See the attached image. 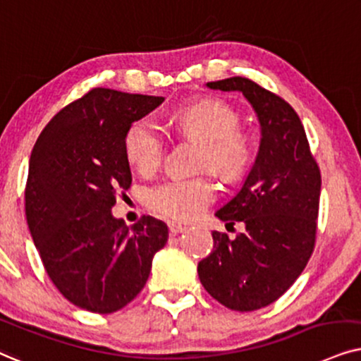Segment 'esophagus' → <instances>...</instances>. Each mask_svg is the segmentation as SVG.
I'll use <instances>...</instances> for the list:
<instances>
[{
	"mask_svg": "<svg viewBox=\"0 0 361 361\" xmlns=\"http://www.w3.org/2000/svg\"><path fill=\"white\" fill-rule=\"evenodd\" d=\"M168 229H170L171 236H176V234L183 233L186 228L183 224H178V223H173V221H170V223H168Z\"/></svg>",
	"mask_w": 361,
	"mask_h": 361,
	"instance_id": "obj_1",
	"label": "esophagus"
}]
</instances>
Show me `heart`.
Instances as JSON below:
<instances>
[{"label":"heart","mask_w":361,"mask_h":361,"mask_svg":"<svg viewBox=\"0 0 361 361\" xmlns=\"http://www.w3.org/2000/svg\"><path fill=\"white\" fill-rule=\"evenodd\" d=\"M176 128L186 140L203 147L200 168H209L224 181H234L246 173L252 158V138L239 127V114L221 99H201L181 109L175 117ZM125 155L142 175L150 176L160 168L165 140L150 120H137L125 135ZM216 188L209 178L171 180L148 191L147 204L163 218L191 221L213 203Z\"/></svg>","instance_id":"1"}]
</instances>
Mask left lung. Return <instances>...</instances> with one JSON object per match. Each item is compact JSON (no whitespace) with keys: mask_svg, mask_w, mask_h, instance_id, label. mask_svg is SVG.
<instances>
[{"mask_svg":"<svg viewBox=\"0 0 361 361\" xmlns=\"http://www.w3.org/2000/svg\"><path fill=\"white\" fill-rule=\"evenodd\" d=\"M243 92L261 123L256 161L233 200L216 211L246 231L229 239L213 231V251L198 264L208 294L231 310L251 312L277 300L304 271L315 246L322 178L304 125L279 95L246 77L206 84Z\"/></svg>","mask_w":361,"mask_h":361,"instance_id":"left-lung-1","label":"left lung"}]
</instances>
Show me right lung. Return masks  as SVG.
Segmentation results:
<instances>
[{
    "label": "right lung",
    "mask_w": 361,
    "mask_h": 361,
    "mask_svg": "<svg viewBox=\"0 0 361 361\" xmlns=\"http://www.w3.org/2000/svg\"><path fill=\"white\" fill-rule=\"evenodd\" d=\"M163 100L92 89L57 112L32 148L24 191L32 241L57 290L94 314L135 299L168 241L160 219L127 226L112 216L117 195L132 185L127 130Z\"/></svg>",
    "instance_id": "add662e5"
}]
</instances>
